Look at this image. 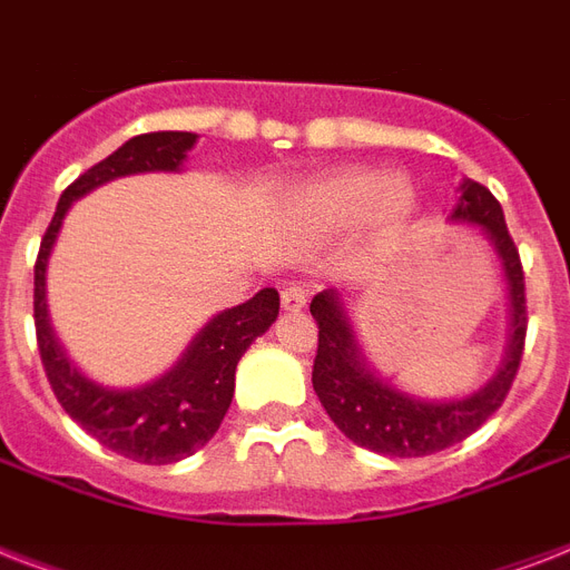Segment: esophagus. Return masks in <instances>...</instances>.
<instances>
[{"mask_svg":"<svg viewBox=\"0 0 570 570\" xmlns=\"http://www.w3.org/2000/svg\"><path fill=\"white\" fill-rule=\"evenodd\" d=\"M308 291L303 285H288V288H282V308L285 312H299V308L306 306Z\"/></svg>","mask_w":570,"mask_h":570,"instance_id":"esophagus-1","label":"esophagus"}]
</instances>
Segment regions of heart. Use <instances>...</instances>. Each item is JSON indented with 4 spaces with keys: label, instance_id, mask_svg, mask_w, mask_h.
Returning a JSON list of instances; mask_svg holds the SVG:
<instances>
[{
    "label": "heart",
    "instance_id": "1",
    "mask_svg": "<svg viewBox=\"0 0 570 570\" xmlns=\"http://www.w3.org/2000/svg\"><path fill=\"white\" fill-rule=\"evenodd\" d=\"M308 202L330 223H351V219H360L374 207L377 223L395 225L410 214L413 193H410L404 180H386L383 184L377 171L351 169L321 180L308 193Z\"/></svg>",
    "mask_w": 570,
    "mask_h": 570
}]
</instances>
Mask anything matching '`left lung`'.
I'll return each instance as SVG.
<instances>
[{
    "label": "left lung",
    "mask_w": 570,
    "mask_h": 570,
    "mask_svg": "<svg viewBox=\"0 0 570 570\" xmlns=\"http://www.w3.org/2000/svg\"><path fill=\"white\" fill-rule=\"evenodd\" d=\"M454 219L482 225L502 258L511 291V342L505 360L482 390L458 401L410 399L372 368H365L354 342L342 303L333 291H321L312 299L317 321V354L312 365V386L338 431L363 449L390 454V458H425L461 443L479 431L502 407L511 383L518 377L523 345H527V282L523 264L500 202L479 180H464Z\"/></svg>",
    "instance_id": "1"
}]
</instances>
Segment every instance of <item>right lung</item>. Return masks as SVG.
Masks as SVG:
<instances>
[{
	"label": "right lung",
	"mask_w": 570,
	"mask_h": 570,
	"mask_svg": "<svg viewBox=\"0 0 570 570\" xmlns=\"http://www.w3.org/2000/svg\"><path fill=\"white\" fill-rule=\"evenodd\" d=\"M193 142L196 134H184V130L134 136L116 154L82 171L61 193L35 262V335L56 399L65 413L86 434L95 436L97 443L139 464H175L180 458L198 452L216 434L235 395L237 363L246 354V347L276 321L279 294L264 288L253 299H246L244 306L216 315L187 347L184 360L169 374H163L160 381L139 390H106L86 381L56 342L43 303V271L65 210L73 198L86 196L88 189L121 175L175 171L187 160Z\"/></svg>",
	"instance_id": "1"
}]
</instances>
